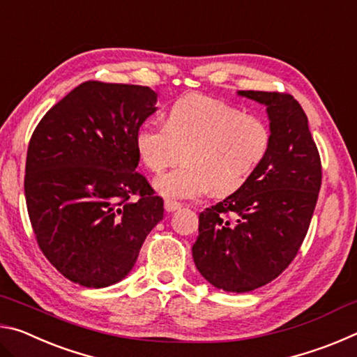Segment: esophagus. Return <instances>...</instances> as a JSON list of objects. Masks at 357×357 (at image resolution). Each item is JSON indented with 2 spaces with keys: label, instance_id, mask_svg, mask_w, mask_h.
<instances>
[{
  "label": "esophagus",
  "instance_id": "34e87169",
  "mask_svg": "<svg viewBox=\"0 0 357 357\" xmlns=\"http://www.w3.org/2000/svg\"><path fill=\"white\" fill-rule=\"evenodd\" d=\"M181 208V204L178 202H172V200H165V211L167 213H174Z\"/></svg>",
  "mask_w": 357,
  "mask_h": 357
}]
</instances>
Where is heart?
I'll list each match as a JSON object with an SVG mask.
<instances>
[{
    "instance_id": "obj_1",
    "label": "heart",
    "mask_w": 357,
    "mask_h": 357,
    "mask_svg": "<svg viewBox=\"0 0 357 357\" xmlns=\"http://www.w3.org/2000/svg\"><path fill=\"white\" fill-rule=\"evenodd\" d=\"M271 130L263 119L209 96L192 94L174 102L165 126L144 124L137 132L138 155L168 200H192L208 193L228 195L241 189L268 155Z\"/></svg>"
}]
</instances>
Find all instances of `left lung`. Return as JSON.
<instances>
[{
	"mask_svg": "<svg viewBox=\"0 0 357 357\" xmlns=\"http://www.w3.org/2000/svg\"><path fill=\"white\" fill-rule=\"evenodd\" d=\"M238 94L266 107L271 148L241 189L200 214L192 257L211 285L247 293L279 277L298 253L317 206L321 160L293 96Z\"/></svg>",
	"mask_w": 357,
	"mask_h": 357,
	"instance_id": "obj_1",
	"label": "left lung"
}]
</instances>
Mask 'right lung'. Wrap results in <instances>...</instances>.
<instances>
[{
    "label": "right lung",
    "instance_id": "obj_1",
    "mask_svg": "<svg viewBox=\"0 0 357 357\" xmlns=\"http://www.w3.org/2000/svg\"><path fill=\"white\" fill-rule=\"evenodd\" d=\"M155 102L148 86L84 82L45 113L29 140L25 197L36 239L78 285L123 280L164 219V200L135 172L137 132Z\"/></svg>",
    "mask_w": 357,
    "mask_h": 357
}]
</instances>
